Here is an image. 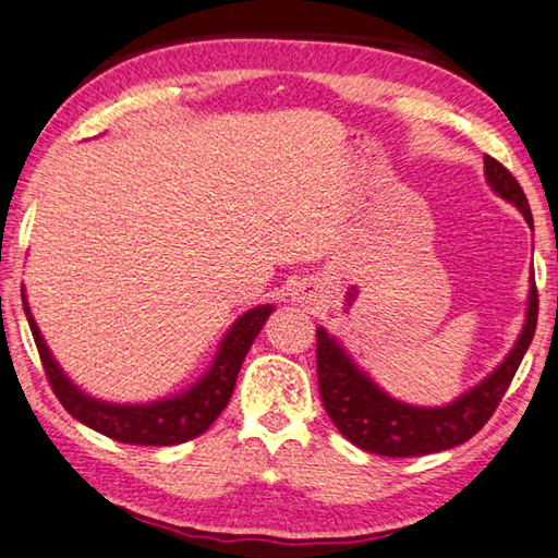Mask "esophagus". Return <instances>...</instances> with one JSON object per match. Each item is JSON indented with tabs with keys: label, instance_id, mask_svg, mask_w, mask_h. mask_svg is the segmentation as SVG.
I'll use <instances>...</instances> for the list:
<instances>
[{
	"label": "esophagus",
	"instance_id": "1",
	"mask_svg": "<svg viewBox=\"0 0 558 558\" xmlns=\"http://www.w3.org/2000/svg\"><path fill=\"white\" fill-rule=\"evenodd\" d=\"M319 298H322V290H319L317 282H312V280L300 282V286L292 290V300L300 302V305L307 307V310L317 307L319 305Z\"/></svg>",
	"mask_w": 558,
	"mask_h": 558
}]
</instances>
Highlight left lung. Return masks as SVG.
I'll list each match as a JSON object with an SVG mask.
<instances>
[{
    "instance_id": "1",
    "label": "left lung",
    "mask_w": 558,
    "mask_h": 558,
    "mask_svg": "<svg viewBox=\"0 0 558 558\" xmlns=\"http://www.w3.org/2000/svg\"><path fill=\"white\" fill-rule=\"evenodd\" d=\"M485 180L495 195L508 199L522 211L530 229H534L530 202H526L520 182L510 175V170L498 160L485 156ZM530 298H526V314L518 341L508 356L493 373H488L478 385L459 395L453 402L441 408H417L390 398L366 371L356 366L351 353L341 347V341L324 327L317 329V378L319 395L343 437L359 449L404 459V456H424L459 447L469 441L475 432H481L485 422L493 417L495 408L502 400L505 390L518 373L520 363L530 349L536 314H539V298H536L534 272L530 278Z\"/></svg>"
}]
</instances>
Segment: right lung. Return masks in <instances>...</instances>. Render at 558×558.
<instances>
[{
    "label": "right lung",
    "mask_w": 558,
    "mask_h": 558,
    "mask_svg": "<svg viewBox=\"0 0 558 558\" xmlns=\"http://www.w3.org/2000/svg\"><path fill=\"white\" fill-rule=\"evenodd\" d=\"M22 300L48 383L60 404L85 427L114 441L141 444V447H175V444L195 439L209 429V424L229 404L241 363H244L253 339L258 337L272 312V305H258L241 314L225 333V339L219 341L217 356L205 376L192 383L187 390L173 395V398H160L144 404H119L93 398L65 376V371L58 366L53 353H50L46 339L40 337L38 324L28 310L24 288Z\"/></svg>",
    "instance_id": "obj_1"
}]
</instances>
